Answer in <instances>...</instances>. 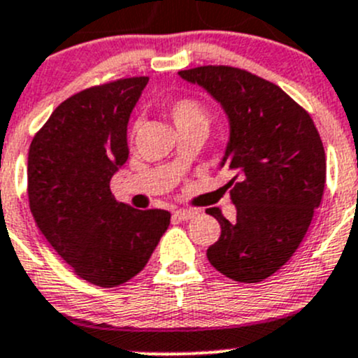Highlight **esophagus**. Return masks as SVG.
<instances>
[{
	"mask_svg": "<svg viewBox=\"0 0 358 358\" xmlns=\"http://www.w3.org/2000/svg\"><path fill=\"white\" fill-rule=\"evenodd\" d=\"M196 215H197V209H176V211H173V218L178 220V222L192 220Z\"/></svg>",
	"mask_w": 358,
	"mask_h": 358,
	"instance_id": "34e87169",
	"label": "esophagus"
}]
</instances>
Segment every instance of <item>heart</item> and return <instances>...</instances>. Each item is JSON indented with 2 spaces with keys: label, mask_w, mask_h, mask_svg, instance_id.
Listing matches in <instances>:
<instances>
[{
  "label": "heart",
  "mask_w": 358,
  "mask_h": 358,
  "mask_svg": "<svg viewBox=\"0 0 358 358\" xmlns=\"http://www.w3.org/2000/svg\"><path fill=\"white\" fill-rule=\"evenodd\" d=\"M168 115L178 131L182 129H208L211 122L209 110L196 99H180L168 106Z\"/></svg>",
  "instance_id": "b5f03b06"
}]
</instances>
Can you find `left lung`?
<instances>
[{
	"label": "left lung",
	"instance_id": "1",
	"mask_svg": "<svg viewBox=\"0 0 358 358\" xmlns=\"http://www.w3.org/2000/svg\"><path fill=\"white\" fill-rule=\"evenodd\" d=\"M222 106L229 142L220 168L237 209L229 222L218 208L222 236L208 249L220 273L259 282L275 273L301 244L326 185V152L312 117L286 92L243 69L204 66L180 71Z\"/></svg>",
	"mask_w": 358,
	"mask_h": 358
}]
</instances>
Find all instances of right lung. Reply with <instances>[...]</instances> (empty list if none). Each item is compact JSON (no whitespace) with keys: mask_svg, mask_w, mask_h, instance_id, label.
Returning a JSON list of instances; mask_svg holds the SVG:
<instances>
[{"mask_svg":"<svg viewBox=\"0 0 358 358\" xmlns=\"http://www.w3.org/2000/svg\"><path fill=\"white\" fill-rule=\"evenodd\" d=\"M147 83L126 78L76 93L29 149V206L39 230L81 279L100 287L142 272L171 218L110 192V178L128 161L129 115Z\"/></svg>","mask_w":358,"mask_h":358,"instance_id":"right-lung-1","label":"right lung"}]
</instances>
